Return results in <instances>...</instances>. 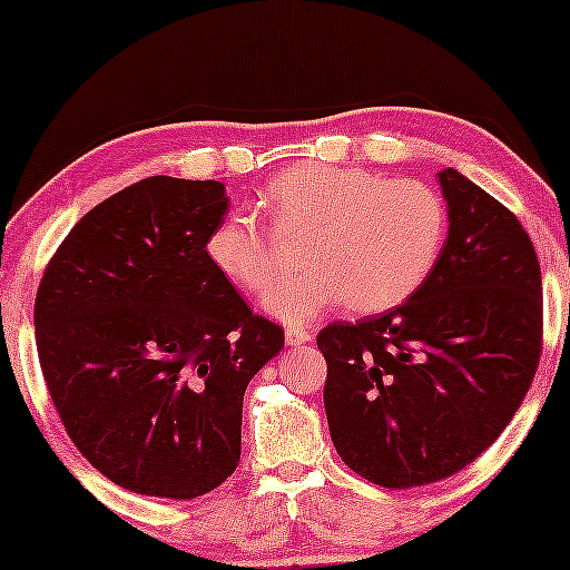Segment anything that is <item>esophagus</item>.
<instances>
[{
	"label": "esophagus",
	"instance_id": "34e87169",
	"mask_svg": "<svg viewBox=\"0 0 570 570\" xmlns=\"http://www.w3.org/2000/svg\"><path fill=\"white\" fill-rule=\"evenodd\" d=\"M284 338H286V346H302V343H309L312 341V333L307 331V327L292 325V327H286Z\"/></svg>",
	"mask_w": 570,
	"mask_h": 570
}]
</instances>
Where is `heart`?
<instances>
[{
	"mask_svg": "<svg viewBox=\"0 0 570 570\" xmlns=\"http://www.w3.org/2000/svg\"><path fill=\"white\" fill-rule=\"evenodd\" d=\"M261 204L276 232L307 235L302 261L309 268L263 296V309L292 325L346 302L356 312L405 302L434 271L446 237V206L434 188L362 167H286ZM206 258L227 282L261 292L276 274L278 247L250 214H227L208 232Z\"/></svg>",
	"mask_w": 570,
	"mask_h": 570,
	"instance_id": "heart-1",
	"label": "heart"
}]
</instances>
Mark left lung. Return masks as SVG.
Wrapping results in <instances>:
<instances>
[{
	"label": "left lung",
	"mask_w": 570,
	"mask_h": 570,
	"mask_svg": "<svg viewBox=\"0 0 570 570\" xmlns=\"http://www.w3.org/2000/svg\"><path fill=\"white\" fill-rule=\"evenodd\" d=\"M449 232L403 304L320 331L341 460L384 488L436 483L491 446L534 380L542 276L522 224L446 167Z\"/></svg>",
	"instance_id": "left-lung-1"
}]
</instances>
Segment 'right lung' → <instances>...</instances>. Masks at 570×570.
<instances>
[{
    "mask_svg": "<svg viewBox=\"0 0 570 570\" xmlns=\"http://www.w3.org/2000/svg\"><path fill=\"white\" fill-rule=\"evenodd\" d=\"M219 180L155 175L75 224L36 296L38 358L63 429L126 491L188 501L239 462L243 397L284 348L206 258Z\"/></svg>",
    "mask_w": 570,
    "mask_h": 570,
    "instance_id": "right-lung-1",
    "label": "right lung"
}]
</instances>
